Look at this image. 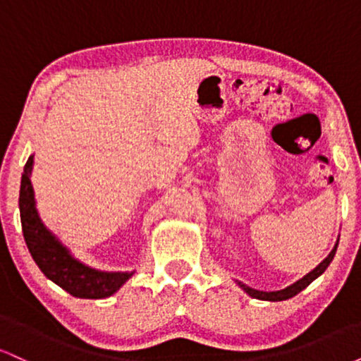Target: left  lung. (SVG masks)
Listing matches in <instances>:
<instances>
[{
	"label": "left lung",
	"mask_w": 361,
	"mask_h": 361,
	"mask_svg": "<svg viewBox=\"0 0 361 361\" xmlns=\"http://www.w3.org/2000/svg\"><path fill=\"white\" fill-rule=\"evenodd\" d=\"M336 250H338V243L334 244L333 251L329 252V256L322 261V263H319L316 268H314L312 271L307 273V275L304 276V279H300L299 281H295L293 285H290V287L283 288V290H276V292H261V290H255L251 287H247V285L241 283V281H238L239 287H241L244 292L247 293V295L252 297V299H259V300H271V302H280V300H287V299H292L293 295H297V293L302 292L305 287H309L310 283H312L314 280L317 279V276H321L322 273L326 271V268L329 267V263L333 261L334 255H336Z\"/></svg>",
	"instance_id": "1"
}]
</instances>
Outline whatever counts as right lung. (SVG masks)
I'll use <instances>...</instances> for the list:
<instances>
[{
    "instance_id": "right-lung-1",
    "label": "right lung",
    "mask_w": 361,
    "mask_h": 361,
    "mask_svg": "<svg viewBox=\"0 0 361 361\" xmlns=\"http://www.w3.org/2000/svg\"><path fill=\"white\" fill-rule=\"evenodd\" d=\"M34 156L28 157L23 168L22 186H20V219H22L23 238L37 267L54 283L59 285L73 297L80 299H105L114 295L134 271H100L81 263L62 246L44 222L40 221L35 207L34 186L30 175Z\"/></svg>"
}]
</instances>
